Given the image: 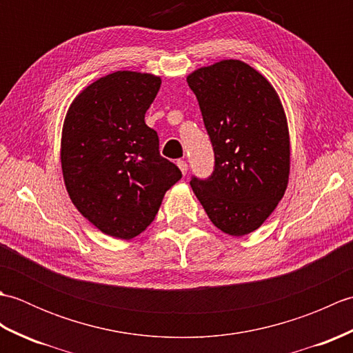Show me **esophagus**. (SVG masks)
Listing matches in <instances>:
<instances>
[{"mask_svg": "<svg viewBox=\"0 0 353 353\" xmlns=\"http://www.w3.org/2000/svg\"><path fill=\"white\" fill-rule=\"evenodd\" d=\"M177 167L181 168V171H182V174L185 176L186 172H188V163H186L185 161H177Z\"/></svg>", "mask_w": 353, "mask_h": 353, "instance_id": "34e87169", "label": "esophagus"}]
</instances>
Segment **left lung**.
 <instances>
[{"mask_svg": "<svg viewBox=\"0 0 353 353\" xmlns=\"http://www.w3.org/2000/svg\"><path fill=\"white\" fill-rule=\"evenodd\" d=\"M215 156L212 174L191 188L214 226L232 236L261 228L283 197L290 133L272 83L241 61H221L186 77Z\"/></svg>", "mask_w": 353, "mask_h": 353, "instance_id": "left-lung-1", "label": "left lung"}]
</instances>
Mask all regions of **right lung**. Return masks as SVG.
Segmentation results:
<instances>
[{
  "instance_id": "right-lung-1",
  "label": "right lung",
  "mask_w": 353,
  "mask_h": 353,
  "mask_svg": "<svg viewBox=\"0 0 353 353\" xmlns=\"http://www.w3.org/2000/svg\"><path fill=\"white\" fill-rule=\"evenodd\" d=\"M161 77L117 71L81 91L66 112L61 162L66 191L103 234L130 239L144 232L182 172L161 156L145 124Z\"/></svg>"
}]
</instances>
